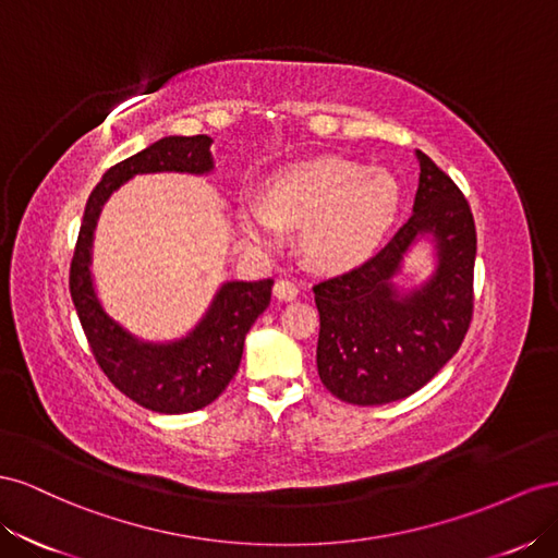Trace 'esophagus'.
I'll return each instance as SVG.
<instances>
[{"instance_id": "1", "label": "esophagus", "mask_w": 558, "mask_h": 558, "mask_svg": "<svg viewBox=\"0 0 558 558\" xmlns=\"http://www.w3.org/2000/svg\"><path fill=\"white\" fill-rule=\"evenodd\" d=\"M274 294H276V299H280V301H292V299H296L299 288H296V284H294L292 280H278V282L274 284Z\"/></svg>"}]
</instances>
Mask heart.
I'll return each mask as SVG.
<instances>
[{
  "label": "heart",
  "instance_id": "b5f03b06",
  "mask_svg": "<svg viewBox=\"0 0 558 558\" xmlns=\"http://www.w3.org/2000/svg\"><path fill=\"white\" fill-rule=\"evenodd\" d=\"M400 210V184L386 170L345 158H313L270 174L262 203L243 201L238 219L252 243L276 247L282 227L304 229L301 247L325 268L360 262Z\"/></svg>",
  "mask_w": 558,
  "mask_h": 558
}]
</instances>
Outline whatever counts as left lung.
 Returning a JSON list of instances; mask_svg holds the SVG:
<instances>
[{
  "label": "left lung",
  "mask_w": 558,
  "mask_h": 558,
  "mask_svg": "<svg viewBox=\"0 0 558 558\" xmlns=\"http://www.w3.org/2000/svg\"><path fill=\"white\" fill-rule=\"evenodd\" d=\"M421 178L413 215L376 257L317 282V374L341 402L374 407L421 390L463 343L474 308L476 229L470 203L447 172L416 151ZM433 234L434 278L409 295L391 278L410 245Z\"/></svg>",
  "instance_id": "left-lung-1"
}]
</instances>
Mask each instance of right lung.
Instances as JSON below:
<instances>
[{
    "mask_svg": "<svg viewBox=\"0 0 558 558\" xmlns=\"http://www.w3.org/2000/svg\"><path fill=\"white\" fill-rule=\"evenodd\" d=\"M210 145L208 135H172L111 166L88 196L70 264V294L95 362L125 397L158 413L198 411L227 390L243 357L245 333L270 304L274 280L225 282L210 311L184 339L145 343L111 320L93 290V231L105 201L125 180L145 172H210Z\"/></svg>",
    "mask_w": 558,
    "mask_h": 558,
    "instance_id": "obj_1",
    "label": "right lung"
}]
</instances>
